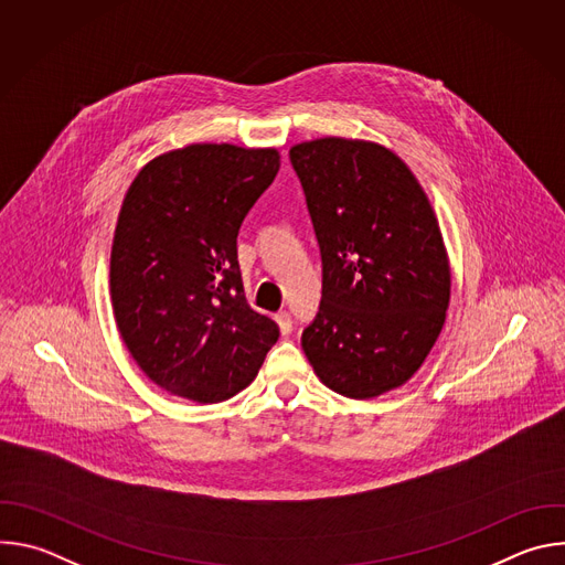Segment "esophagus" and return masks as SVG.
I'll use <instances>...</instances> for the list:
<instances>
[{
    "label": "esophagus",
    "mask_w": 565,
    "mask_h": 565,
    "mask_svg": "<svg viewBox=\"0 0 565 565\" xmlns=\"http://www.w3.org/2000/svg\"><path fill=\"white\" fill-rule=\"evenodd\" d=\"M275 319H277V324H279L281 333H284V335H290V331H292V317H290V312H288V310H279V312L275 315Z\"/></svg>",
    "instance_id": "1"
}]
</instances>
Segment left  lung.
Wrapping results in <instances>:
<instances>
[{"label":"left lung","instance_id":"left-lung-1","mask_svg":"<svg viewBox=\"0 0 565 565\" xmlns=\"http://www.w3.org/2000/svg\"><path fill=\"white\" fill-rule=\"evenodd\" d=\"M321 255V301L301 349L329 388L366 399L405 384L438 340L451 275L427 194L382 145H295Z\"/></svg>","mask_w":565,"mask_h":565}]
</instances>
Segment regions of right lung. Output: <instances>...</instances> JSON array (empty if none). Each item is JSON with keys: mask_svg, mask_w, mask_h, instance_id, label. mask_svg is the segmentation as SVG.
I'll return each instance as SVG.
<instances>
[{"mask_svg": "<svg viewBox=\"0 0 565 565\" xmlns=\"http://www.w3.org/2000/svg\"><path fill=\"white\" fill-rule=\"evenodd\" d=\"M279 172L277 149L188 145L138 172L111 246L118 331L145 375L174 395L221 402L246 388L279 340L250 308L236 236Z\"/></svg>", "mask_w": 565, "mask_h": 565, "instance_id": "obj_1", "label": "right lung"}]
</instances>
